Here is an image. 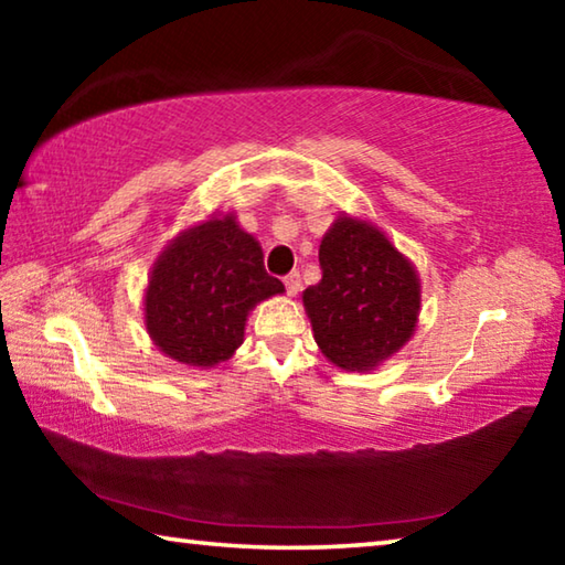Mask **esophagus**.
Segmentation results:
<instances>
[{"label": "esophagus", "instance_id": "obj_1", "mask_svg": "<svg viewBox=\"0 0 565 565\" xmlns=\"http://www.w3.org/2000/svg\"><path fill=\"white\" fill-rule=\"evenodd\" d=\"M284 286H286V294L289 296H296L301 289V276L299 271H291L289 276H284Z\"/></svg>", "mask_w": 565, "mask_h": 565}]
</instances>
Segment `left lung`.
I'll list each match as a JSON object with an SVG mask.
<instances>
[{
	"mask_svg": "<svg viewBox=\"0 0 565 565\" xmlns=\"http://www.w3.org/2000/svg\"><path fill=\"white\" fill-rule=\"evenodd\" d=\"M319 264L321 281L303 291V306L323 356L347 371H369L404 347L418 319V279L376 226L337 218Z\"/></svg>",
	"mask_w": 565,
	"mask_h": 565,
	"instance_id": "1",
	"label": "left lung"
}]
</instances>
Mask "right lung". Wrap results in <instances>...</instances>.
<instances>
[{
    "mask_svg": "<svg viewBox=\"0 0 565 565\" xmlns=\"http://www.w3.org/2000/svg\"><path fill=\"white\" fill-rule=\"evenodd\" d=\"M281 291L259 242L234 216L209 218L159 256L145 299L147 331L174 361L214 366L242 347L248 309Z\"/></svg>",
    "mask_w": 565,
    "mask_h": 565,
    "instance_id": "1",
    "label": "right lung"
}]
</instances>
